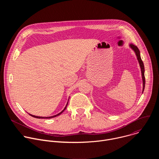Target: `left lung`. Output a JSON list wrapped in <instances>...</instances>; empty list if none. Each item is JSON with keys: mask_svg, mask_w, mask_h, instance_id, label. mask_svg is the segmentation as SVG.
Instances as JSON below:
<instances>
[{"mask_svg": "<svg viewBox=\"0 0 159 159\" xmlns=\"http://www.w3.org/2000/svg\"><path fill=\"white\" fill-rule=\"evenodd\" d=\"M129 47L134 50V52L136 53V55L137 57V59L138 61L139 62L140 68H141V71H142V79H143V92L144 90V88H145V68H144V65L143 63V61L142 60L141 57H140V50L138 48V47L137 46H135L134 44H130ZM142 92V93H143Z\"/></svg>", "mask_w": 159, "mask_h": 159, "instance_id": "left-lung-1", "label": "left lung"}]
</instances>
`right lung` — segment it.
Masks as SVG:
<instances>
[{"label":"right lung","mask_w":159,"mask_h":159,"mask_svg":"<svg viewBox=\"0 0 159 159\" xmlns=\"http://www.w3.org/2000/svg\"><path fill=\"white\" fill-rule=\"evenodd\" d=\"M67 104H68V102H67V104H66V106H65V107L64 108V109L62 111H61L60 113H58V114H57V115H55V116H50V117H40V116H34V115H30V114H29L30 116H33V117H34V118H54V117H56V116H58V115H60V114H61V113L65 111V109L66 108V106H67Z\"/></svg>","instance_id":"1"}]
</instances>
